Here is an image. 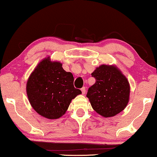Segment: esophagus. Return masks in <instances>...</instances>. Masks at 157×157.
<instances>
[{"instance_id":"esophagus-1","label":"esophagus","mask_w":157,"mask_h":157,"mask_svg":"<svg viewBox=\"0 0 157 157\" xmlns=\"http://www.w3.org/2000/svg\"><path fill=\"white\" fill-rule=\"evenodd\" d=\"M81 91H82V94H85V92H86V89L85 87H83L81 89Z\"/></svg>"}]
</instances>
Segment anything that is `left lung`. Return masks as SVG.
I'll use <instances>...</instances> for the list:
<instances>
[{
	"label": "left lung",
	"mask_w": 157,
	"mask_h": 157,
	"mask_svg": "<svg viewBox=\"0 0 157 157\" xmlns=\"http://www.w3.org/2000/svg\"><path fill=\"white\" fill-rule=\"evenodd\" d=\"M92 76L95 83L88 90L92 107L104 117H111L125 109L129 100L130 85L127 78L116 65H101Z\"/></svg>",
	"instance_id": "1"
}]
</instances>
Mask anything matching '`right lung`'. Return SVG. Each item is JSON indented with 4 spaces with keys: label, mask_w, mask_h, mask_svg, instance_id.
<instances>
[{
    "label": "right lung",
    "mask_w": 157,
    "mask_h": 157,
    "mask_svg": "<svg viewBox=\"0 0 157 157\" xmlns=\"http://www.w3.org/2000/svg\"><path fill=\"white\" fill-rule=\"evenodd\" d=\"M58 61L48 56L40 62L26 84V92L32 107L37 114L56 120L65 114L72 100L82 92L75 88L74 78Z\"/></svg>",
    "instance_id": "add662e5"
}]
</instances>
